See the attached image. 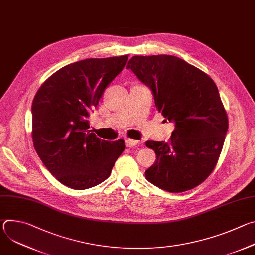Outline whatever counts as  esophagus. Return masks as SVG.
Masks as SVG:
<instances>
[{
    "label": "esophagus",
    "instance_id": "1",
    "mask_svg": "<svg viewBox=\"0 0 255 255\" xmlns=\"http://www.w3.org/2000/svg\"><path fill=\"white\" fill-rule=\"evenodd\" d=\"M137 144H138V141H136V140H133V139H126L125 140V146L126 147L131 148V147L136 146Z\"/></svg>",
    "mask_w": 255,
    "mask_h": 255
}]
</instances>
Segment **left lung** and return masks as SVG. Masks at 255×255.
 <instances>
[{"mask_svg": "<svg viewBox=\"0 0 255 255\" xmlns=\"http://www.w3.org/2000/svg\"><path fill=\"white\" fill-rule=\"evenodd\" d=\"M153 95L158 111L174 124L169 142L146 141L156 160L145 177L169 193L199 186L213 171L228 130L214 81L173 55L133 56L126 65Z\"/></svg>", "mask_w": 255, "mask_h": 255, "instance_id": "left-lung-1", "label": "left lung"}]
</instances>
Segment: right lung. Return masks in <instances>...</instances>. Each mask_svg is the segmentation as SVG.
<instances>
[{
  "label": "right lung",
  "mask_w": 255,
  "mask_h": 255,
  "mask_svg": "<svg viewBox=\"0 0 255 255\" xmlns=\"http://www.w3.org/2000/svg\"><path fill=\"white\" fill-rule=\"evenodd\" d=\"M127 60L128 55H122L67 64L34 97V148L50 173L68 188L86 190L103 183L125 148L122 139L108 142L90 133L88 118Z\"/></svg>",
  "instance_id": "1"
}]
</instances>
